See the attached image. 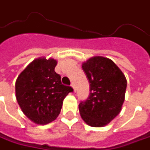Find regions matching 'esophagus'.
Returning <instances> with one entry per match:
<instances>
[{
	"mask_svg": "<svg viewBox=\"0 0 150 150\" xmlns=\"http://www.w3.org/2000/svg\"><path fill=\"white\" fill-rule=\"evenodd\" d=\"M71 86H72V88L74 89V92H75V91H76V88H75V86L73 84V83L71 84Z\"/></svg>",
	"mask_w": 150,
	"mask_h": 150,
	"instance_id": "1",
	"label": "esophagus"
}]
</instances>
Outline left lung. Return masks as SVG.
Returning <instances> with one entry per match:
<instances>
[{"label": "left lung", "mask_w": 150, "mask_h": 150, "mask_svg": "<svg viewBox=\"0 0 150 150\" xmlns=\"http://www.w3.org/2000/svg\"><path fill=\"white\" fill-rule=\"evenodd\" d=\"M90 83V94L79 104L82 119L91 127L107 125L120 112L127 80L115 63L96 56L82 64Z\"/></svg>", "instance_id": "left-lung-1"}]
</instances>
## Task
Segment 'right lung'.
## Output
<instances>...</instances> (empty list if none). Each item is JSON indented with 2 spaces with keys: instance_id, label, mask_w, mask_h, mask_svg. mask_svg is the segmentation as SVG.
<instances>
[{
  "instance_id": "right-lung-1",
  "label": "right lung",
  "mask_w": 150,
  "mask_h": 150,
  "mask_svg": "<svg viewBox=\"0 0 150 150\" xmlns=\"http://www.w3.org/2000/svg\"><path fill=\"white\" fill-rule=\"evenodd\" d=\"M56 64L54 59H38L16 79V101L23 113L38 124L55 120L64 99L73 91L71 86L61 83V76L54 71Z\"/></svg>"
}]
</instances>
